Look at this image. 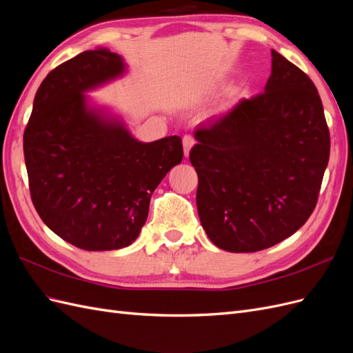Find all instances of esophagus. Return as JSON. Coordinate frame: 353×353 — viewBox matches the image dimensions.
<instances>
[{
	"mask_svg": "<svg viewBox=\"0 0 353 353\" xmlns=\"http://www.w3.org/2000/svg\"><path fill=\"white\" fill-rule=\"evenodd\" d=\"M183 145H184V156L188 157L191 147L194 145V138L191 137V135H184V138H183Z\"/></svg>",
	"mask_w": 353,
	"mask_h": 353,
	"instance_id": "esophagus-1",
	"label": "esophagus"
}]
</instances>
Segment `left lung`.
Returning a JSON list of instances; mask_svg holds the SVG:
<instances>
[{
    "label": "left lung",
    "mask_w": 353,
    "mask_h": 353,
    "mask_svg": "<svg viewBox=\"0 0 353 353\" xmlns=\"http://www.w3.org/2000/svg\"><path fill=\"white\" fill-rule=\"evenodd\" d=\"M265 92L194 132L197 212L219 249L250 253L290 237L311 216L330 157L321 99L307 74L271 50Z\"/></svg>",
    "instance_id": "left-lung-1"
}]
</instances>
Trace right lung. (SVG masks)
<instances>
[{
	"label": "right lung",
	"instance_id": "1",
	"mask_svg": "<svg viewBox=\"0 0 353 353\" xmlns=\"http://www.w3.org/2000/svg\"><path fill=\"white\" fill-rule=\"evenodd\" d=\"M123 70L121 56L108 48L61 63L39 85L23 134L38 215L88 252L122 249L140 236L153 191L184 156L179 137L141 143L119 121L88 108L83 92Z\"/></svg>",
	"mask_w": 353,
	"mask_h": 353
}]
</instances>
